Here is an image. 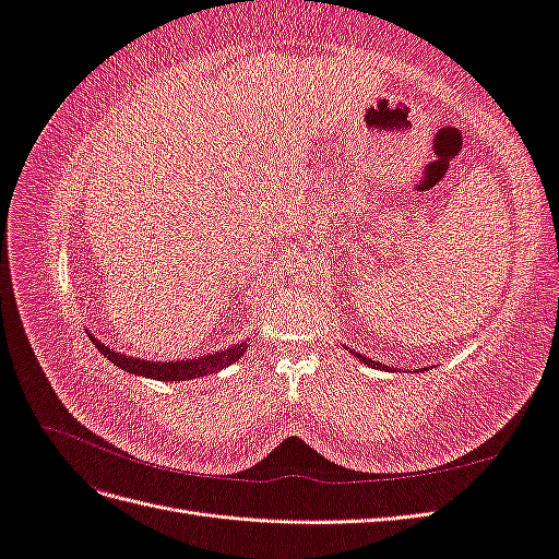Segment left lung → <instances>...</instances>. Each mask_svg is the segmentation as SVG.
I'll return each mask as SVG.
<instances>
[{"label": "left lung", "mask_w": 559, "mask_h": 559, "mask_svg": "<svg viewBox=\"0 0 559 559\" xmlns=\"http://www.w3.org/2000/svg\"><path fill=\"white\" fill-rule=\"evenodd\" d=\"M354 354V352H352ZM354 357H357L359 361H364L366 366H373V368H382V370H389V366H384V364H380V361H373V359H368V357H361V354H354Z\"/></svg>", "instance_id": "8db88e82"}]
</instances>
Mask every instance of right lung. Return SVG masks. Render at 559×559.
I'll list each match as a JSON object with an SVG mask.
<instances>
[{
    "label": "right lung",
    "instance_id": "add662e5",
    "mask_svg": "<svg viewBox=\"0 0 559 559\" xmlns=\"http://www.w3.org/2000/svg\"><path fill=\"white\" fill-rule=\"evenodd\" d=\"M88 335H91V341L95 343V347L103 352L114 366H118L121 370H128V373L151 378V380H163V382L205 378L207 373H216V370H224L233 361H238L242 354L247 352V343H238V345L212 352V354H207V357H198V359L146 361V359H138V357H126V354L114 352L105 343H99L93 333H88Z\"/></svg>",
    "mask_w": 559,
    "mask_h": 559
}]
</instances>
